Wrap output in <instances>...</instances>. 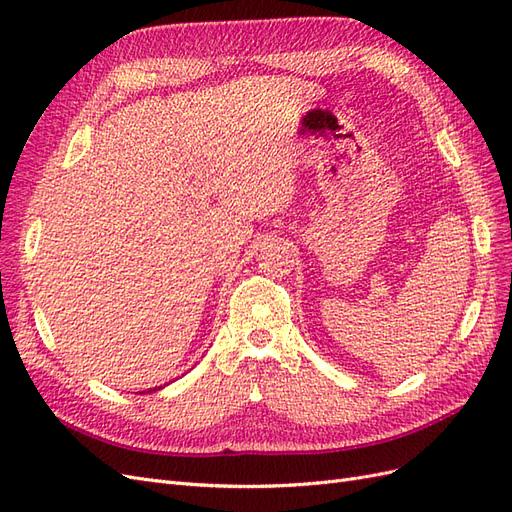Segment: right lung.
Returning <instances> with one entry per match:
<instances>
[{"instance_id": "add662e5", "label": "right lung", "mask_w": 512, "mask_h": 512, "mask_svg": "<svg viewBox=\"0 0 512 512\" xmlns=\"http://www.w3.org/2000/svg\"><path fill=\"white\" fill-rule=\"evenodd\" d=\"M156 389H162V386H156ZM156 389H149L147 393H153V391H156Z\"/></svg>"}]
</instances>
